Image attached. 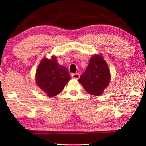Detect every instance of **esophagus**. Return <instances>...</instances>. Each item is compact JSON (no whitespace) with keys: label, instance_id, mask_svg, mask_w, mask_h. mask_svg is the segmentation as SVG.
<instances>
[{"label":"esophagus","instance_id":"esophagus-1","mask_svg":"<svg viewBox=\"0 0 146 146\" xmlns=\"http://www.w3.org/2000/svg\"><path fill=\"white\" fill-rule=\"evenodd\" d=\"M71 77L74 79H78V78L80 77V75L78 73H73L71 74Z\"/></svg>","mask_w":146,"mask_h":146}]
</instances>
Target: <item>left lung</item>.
<instances>
[{
  "mask_svg": "<svg viewBox=\"0 0 146 146\" xmlns=\"http://www.w3.org/2000/svg\"><path fill=\"white\" fill-rule=\"evenodd\" d=\"M110 77L108 64L102 56L95 55L90 58L88 68L81 75L78 82L88 93L98 96L108 87Z\"/></svg>",
  "mask_w": 146,
  "mask_h": 146,
  "instance_id": "1",
  "label": "left lung"
}]
</instances>
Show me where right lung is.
Returning <instances> with one entry per match:
<instances>
[{"label": "right lung", "instance_id": "1", "mask_svg": "<svg viewBox=\"0 0 146 146\" xmlns=\"http://www.w3.org/2000/svg\"><path fill=\"white\" fill-rule=\"evenodd\" d=\"M70 79L66 68L58 66L54 56L51 60L42 59L36 73V84L48 97L60 93Z\"/></svg>", "mask_w": 146, "mask_h": 146}]
</instances>
